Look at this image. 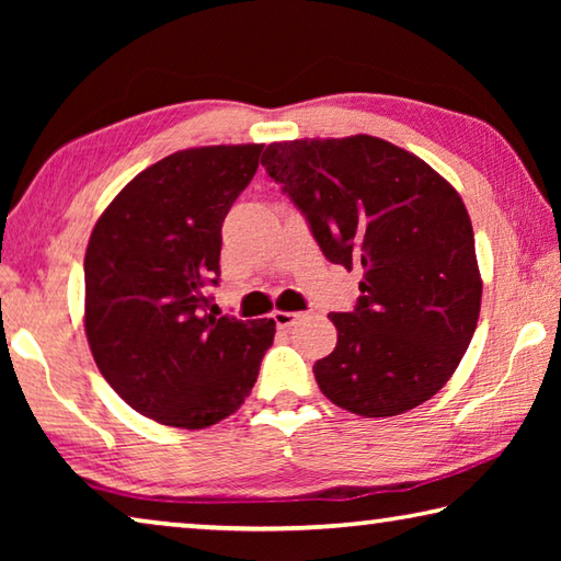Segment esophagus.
Returning a JSON list of instances; mask_svg holds the SVG:
<instances>
[{
  "mask_svg": "<svg viewBox=\"0 0 561 561\" xmlns=\"http://www.w3.org/2000/svg\"><path fill=\"white\" fill-rule=\"evenodd\" d=\"M272 319L279 329H289L291 324H297V319H301V311H274Z\"/></svg>",
  "mask_w": 561,
  "mask_h": 561,
  "instance_id": "1",
  "label": "esophagus"
}]
</instances>
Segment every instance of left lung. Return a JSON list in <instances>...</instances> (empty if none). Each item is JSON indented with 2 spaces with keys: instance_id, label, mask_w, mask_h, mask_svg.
I'll list each match as a JSON object with an SVG mask.
<instances>
[{
  "instance_id": "1",
  "label": "left lung",
  "mask_w": 561,
  "mask_h": 561,
  "mask_svg": "<svg viewBox=\"0 0 561 561\" xmlns=\"http://www.w3.org/2000/svg\"><path fill=\"white\" fill-rule=\"evenodd\" d=\"M262 165L307 217L324 257L364 270L336 348L314 364L331 403L401 415L448 383L480 317L482 279L458 190L374 136L270 144Z\"/></svg>"
}]
</instances>
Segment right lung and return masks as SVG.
I'll use <instances>...</instances> for the list:
<instances>
[{
	"label": "right lung",
	"instance_id": "add662e5",
	"mask_svg": "<svg viewBox=\"0 0 561 561\" xmlns=\"http://www.w3.org/2000/svg\"><path fill=\"white\" fill-rule=\"evenodd\" d=\"M260 144L187 148L146 168L103 210L83 260L87 339L99 371L140 415L197 431L257 381L272 319L215 317L222 222Z\"/></svg>",
	"mask_w": 561,
	"mask_h": 561
}]
</instances>
